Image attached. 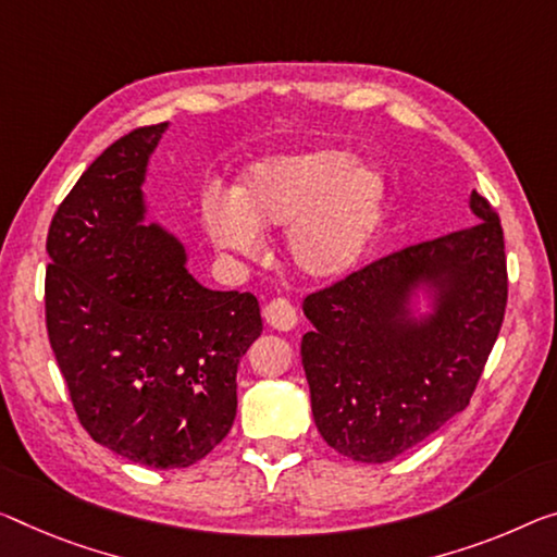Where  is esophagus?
<instances>
[{
	"label": "esophagus",
	"instance_id": "esophagus-1",
	"mask_svg": "<svg viewBox=\"0 0 557 557\" xmlns=\"http://www.w3.org/2000/svg\"><path fill=\"white\" fill-rule=\"evenodd\" d=\"M263 319H267L269 326L276 331H294L298 323L296 308L290 306L286 298H273V301L263 308Z\"/></svg>",
	"mask_w": 557,
	"mask_h": 557
}]
</instances>
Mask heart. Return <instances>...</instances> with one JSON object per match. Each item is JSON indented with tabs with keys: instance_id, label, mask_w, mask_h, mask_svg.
<instances>
[{
	"instance_id": "obj_1",
	"label": "heart",
	"mask_w": 557,
	"mask_h": 557,
	"mask_svg": "<svg viewBox=\"0 0 557 557\" xmlns=\"http://www.w3.org/2000/svg\"><path fill=\"white\" fill-rule=\"evenodd\" d=\"M386 178L344 149L271 153L242 171L231 194L209 191L201 224L221 251L256 256L261 228H286V256L308 281L348 276L386 216Z\"/></svg>"
}]
</instances>
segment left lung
Masks as SVG:
<instances>
[{
    "label": "left lung",
    "mask_w": 557,
    "mask_h": 557,
    "mask_svg": "<svg viewBox=\"0 0 557 557\" xmlns=\"http://www.w3.org/2000/svg\"><path fill=\"white\" fill-rule=\"evenodd\" d=\"M475 224L410 246L311 294L301 363L323 441L386 463L470 404L508 301L503 228L481 194Z\"/></svg>",
    "instance_id": "left-lung-1"
}]
</instances>
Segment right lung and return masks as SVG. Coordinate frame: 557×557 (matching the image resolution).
I'll use <instances>...</instances> for the list:
<instances>
[{
  "mask_svg": "<svg viewBox=\"0 0 557 557\" xmlns=\"http://www.w3.org/2000/svg\"><path fill=\"white\" fill-rule=\"evenodd\" d=\"M144 126L84 171L51 219L45 301L54 358L99 446L149 468H186L226 438L236 371L261 336L253 294L211 290L174 231L147 221Z\"/></svg>",
  "mask_w": 557,
  "mask_h": 557,
  "instance_id": "right-lung-1",
  "label": "right lung"
}]
</instances>
